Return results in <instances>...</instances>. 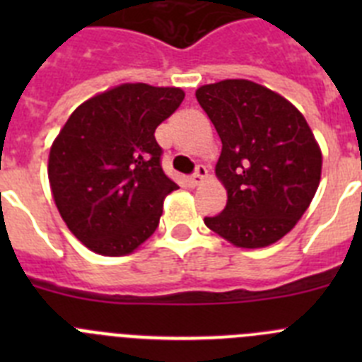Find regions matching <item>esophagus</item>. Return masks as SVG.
<instances>
[{
    "label": "esophagus",
    "instance_id": "obj_1",
    "mask_svg": "<svg viewBox=\"0 0 362 362\" xmlns=\"http://www.w3.org/2000/svg\"><path fill=\"white\" fill-rule=\"evenodd\" d=\"M206 175H209V170H206V166L199 165L196 168V174H194L190 179H188V183H190V187H199V185L203 183L204 179H206Z\"/></svg>",
    "mask_w": 362,
    "mask_h": 362
}]
</instances>
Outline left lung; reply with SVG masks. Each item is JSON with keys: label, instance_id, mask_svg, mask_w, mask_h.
Masks as SVG:
<instances>
[{"label": "left lung", "instance_id": "obj_1", "mask_svg": "<svg viewBox=\"0 0 362 362\" xmlns=\"http://www.w3.org/2000/svg\"><path fill=\"white\" fill-rule=\"evenodd\" d=\"M196 98L223 143L216 175L228 196L204 225L239 248L274 245L297 225L321 181L312 129L288 99L248 79L203 85Z\"/></svg>", "mask_w": 362, "mask_h": 362}]
</instances>
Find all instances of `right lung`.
<instances>
[{
    "mask_svg": "<svg viewBox=\"0 0 362 362\" xmlns=\"http://www.w3.org/2000/svg\"><path fill=\"white\" fill-rule=\"evenodd\" d=\"M185 99L177 86L123 83L70 114L49 153V181L70 232L99 255L137 250L156 232L177 185L153 132Z\"/></svg>",
    "mask_w": 362,
    "mask_h": 362,
    "instance_id": "obj_1",
    "label": "right lung"
}]
</instances>
